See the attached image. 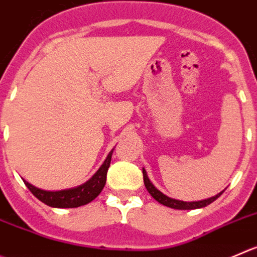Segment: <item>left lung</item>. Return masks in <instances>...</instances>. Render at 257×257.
I'll return each instance as SVG.
<instances>
[{
  "instance_id": "obj_1",
  "label": "left lung",
  "mask_w": 257,
  "mask_h": 257,
  "mask_svg": "<svg viewBox=\"0 0 257 257\" xmlns=\"http://www.w3.org/2000/svg\"><path fill=\"white\" fill-rule=\"evenodd\" d=\"M143 175H144V183H145V187L146 189H148V192L151 194V197H153L155 200H158L159 203H161L163 206L170 207V208H174V209L202 208V207H206L208 206V204H211L212 202H214V200H216L217 198L223 193L221 192L217 195H214V197L208 198V199H204V200H199V202H183V200H177V199H173V198H169L168 195L163 194L160 190L156 189V188L153 185V183L150 182V179L148 178V174H146L145 169H143Z\"/></svg>"
}]
</instances>
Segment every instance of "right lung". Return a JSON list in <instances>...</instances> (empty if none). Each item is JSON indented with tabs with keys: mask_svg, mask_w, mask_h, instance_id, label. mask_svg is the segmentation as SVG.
<instances>
[{
	"mask_svg": "<svg viewBox=\"0 0 257 257\" xmlns=\"http://www.w3.org/2000/svg\"><path fill=\"white\" fill-rule=\"evenodd\" d=\"M112 153H113V150L108 154L104 163L102 164L101 168L97 170L93 177L83 185L73 188V189L48 192V190H43L34 187L26 180H24V183L39 200H41L43 203H45L49 207H54V208H77V207L84 206V204L92 202L103 189L104 184H106L107 170H108L109 163H111Z\"/></svg>",
	"mask_w": 257,
	"mask_h": 257,
	"instance_id": "right-lung-1",
	"label": "right lung"
}]
</instances>
